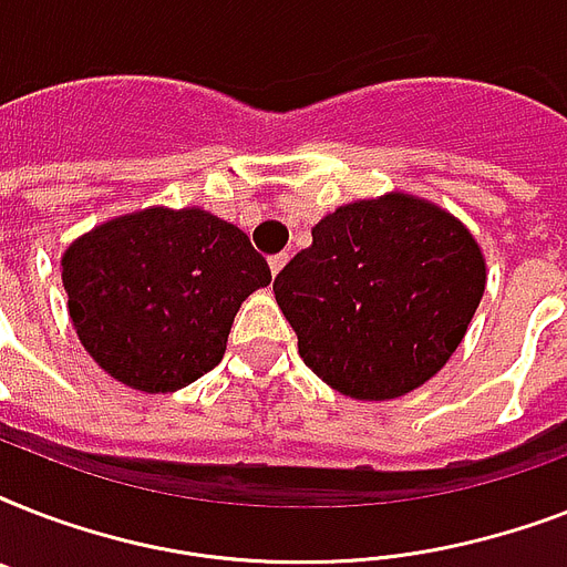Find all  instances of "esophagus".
<instances>
[{"instance_id":"esophagus-1","label":"esophagus","mask_w":567,"mask_h":567,"mask_svg":"<svg viewBox=\"0 0 567 567\" xmlns=\"http://www.w3.org/2000/svg\"><path fill=\"white\" fill-rule=\"evenodd\" d=\"M267 265H270V274H279L285 265H288V252H279V256H270L267 258Z\"/></svg>"}]
</instances>
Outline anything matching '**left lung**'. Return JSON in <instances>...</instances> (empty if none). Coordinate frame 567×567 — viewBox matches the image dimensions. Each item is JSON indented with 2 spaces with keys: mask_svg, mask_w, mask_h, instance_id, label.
Masks as SVG:
<instances>
[{
  "mask_svg": "<svg viewBox=\"0 0 567 567\" xmlns=\"http://www.w3.org/2000/svg\"><path fill=\"white\" fill-rule=\"evenodd\" d=\"M483 291L465 223L403 190L327 214L274 282L302 362L353 400H394L435 377Z\"/></svg>",
  "mask_w": 567,
  "mask_h": 567,
  "instance_id": "1",
  "label": "left lung"
}]
</instances>
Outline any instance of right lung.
I'll return each mask as SVG.
<instances>
[{
	"mask_svg": "<svg viewBox=\"0 0 567 567\" xmlns=\"http://www.w3.org/2000/svg\"><path fill=\"white\" fill-rule=\"evenodd\" d=\"M61 282L93 362L135 391L171 394L220 362L240 302L270 285V267L217 214L150 205L75 238Z\"/></svg>",
	"mask_w": 567,
	"mask_h": 567,
	"instance_id": "1",
	"label": "right lung"
}]
</instances>
